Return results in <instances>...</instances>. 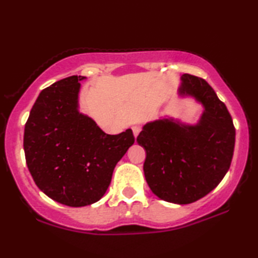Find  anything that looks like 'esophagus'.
Instances as JSON below:
<instances>
[{
  "instance_id": "esophagus-1",
  "label": "esophagus",
  "mask_w": 258,
  "mask_h": 258,
  "mask_svg": "<svg viewBox=\"0 0 258 258\" xmlns=\"http://www.w3.org/2000/svg\"><path fill=\"white\" fill-rule=\"evenodd\" d=\"M132 130H133V134H134V137L137 138L138 135H139V133H140V131H141V126H139V125H134L133 127H132Z\"/></svg>"
}]
</instances>
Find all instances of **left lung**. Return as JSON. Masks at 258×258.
Here are the masks:
<instances>
[{"label":"left lung","mask_w":258,"mask_h":258,"mask_svg":"<svg viewBox=\"0 0 258 258\" xmlns=\"http://www.w3.org/2000/svg\"><path fill=\"white\" fill-rule=\"evenodd\" d=\"M178 95L191 97L204 110L196 124L161 117L142 127L138 143L146 150L143 164L151 191L165 202L186 205L205 197L228 173L235 130L225 104L208 83L197 76L181 77Z\"/></svg>","instance_id":"obj_1"}]
</instances>
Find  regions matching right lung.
<instances>
[{"label":"right lung","instance_id":"obj_1","mask_svg":"<svg viewBox=\"0 0 258 258\" xmlns=\"http://www.w3.org/2000/svg\"><path fill=\"white\" fill-rule=\"evenodd\" d=\"M84 76H71L42 91L25 125L24 150L34 182L42 192L71 207L99 202L113 168L134 143L131 128L104 133L80 111Z\"/></svg>","mask_w":258,"mask_h":258}]
</instances>
